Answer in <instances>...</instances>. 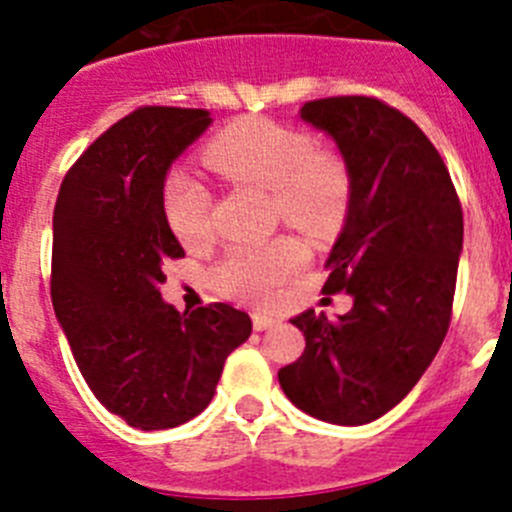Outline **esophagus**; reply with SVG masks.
<instances>
[{
    "instance_id": "1",
    "label": "esophagus",
    "mask_w": 512,
    "mask_h": 512,
    "mask_svg": "<svg viewBox=\"0 0 512 512\" xmlns=\"http://www.w3.org/2000/svg\"><path fill=\"white\" fill-rule=\"evenodd\" d=\"M277 325V318H271V315H264V312H256L253 315V328L256 330H269Z\"/></svg>"
}]
</instances>
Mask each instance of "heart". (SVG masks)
Returning <instances> with one entry per match:
<instances>
[{
    "label": "heart",
    "mask_w": 512,
    "mask_h": 512,
    "mask_svg": "<svg viewBox=\"0 0 512 512\" xmlns=\"http://www.w3.org/2000/svg\"><path fill=\"white\" fill-rule=\"evenodd\" d=\"M207 164L238 184L274 194V205L289 225L323 233L341 220L348 205V174L341 158L312 151L307 135L274 122L251 120L225 130L207 148ZM212 197L187 171L166 179L164 210L184 246L210 235ZM307 253L292 238L235 246L215 269L223 295L241 302H269L284 282L305 266Z\"/></svg>",
    "instance_id": "heart-1"
}]
</instances>
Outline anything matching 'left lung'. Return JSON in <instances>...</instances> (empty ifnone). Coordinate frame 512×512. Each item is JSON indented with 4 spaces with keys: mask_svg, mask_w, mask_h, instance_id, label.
Masks as SVG:
<instances>
[{
    "mask_svg": "<svg viewBox=\"0 0 512 512\" xmlns=\"http://www.w3.org/2000/svg\"><path fill=\"white\" fill-rule=\"evenodd\" d=\"M300 117L330 135L346 164V220L323 292H348L354 307L338 320L315 310L292 318L305 351L279 369V384L312 418L364 425L413 390L446 338L464 217L443 158L395 107L328 97Z\"/></svg>",
    "mask_w": 512,
    "mask_h": 512,
    "instance_id": "8db88e82",
    "label": "left lung"
}]
</instances>
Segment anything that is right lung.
<instances>
[{"label": "right lung", "instance_id": "1", "mask_svg": "<svg viewBox=\"0 0 512 512\" xmlns=\"http://www.w3.org/2000/svg\"><path fill=\"white\" fill-rule=\"evenodd\" d=\"M210 125L207 110L140 107L81 153L53 210L56 318L94 397L140 431L200 415L253 328L225 302L179 312L158 289L166 261L184 256L166 174Z\"/></svg>", "mask_w": 512, "mask_h": 512}]
</instances>
